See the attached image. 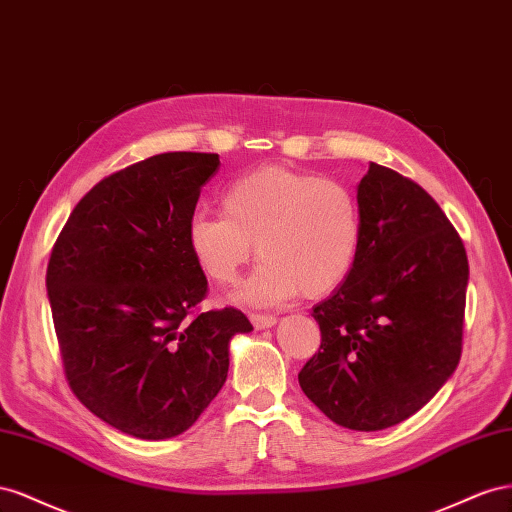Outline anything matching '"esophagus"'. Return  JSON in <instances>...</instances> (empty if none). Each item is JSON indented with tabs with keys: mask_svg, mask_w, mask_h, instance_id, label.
Instances as JSON below:
<instances>
[{
	"mask_svg": "<svg viewBox=\"0 0 512 512\" xmlns=\"http://www.w3.org/2000/svg\"><path fill=\"white\" fill-rule=\"evenodd\" d=\"M251 324L257 330H264V328H272L276 324V317L274 315H266V313H251Z\"/></svg>",
	"mask_w": 512,
	"mask_h": 512,
	"instance_id": "1",
	"label": "esophagus"
}]
</instances>
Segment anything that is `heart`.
Segmentation results:
<instances>
[{
	"instance_id": "heart-1",
	"label": "heart",
	"mask_w": 512,
	"mask_h": 512,
	"mask_svg": "<svg viewBox=\"0 0 512 512\" xmlns=\"http://www.w3.org/2000/svg\"><path fill=\"white\" fill-rule=\"evenodd\" d=\"M223 214L199 212L188 223V246L214 285L229 287L253 257L259 268L242 287L251 304L326 296L352 274L362 242L360 203L339 180L281 165L233 180Z\"/></svg>"
}]
</instances>
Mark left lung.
Listing matches in <instances>:
<instances>
[{"label":"left lung","instance_id":"obj_1","mask_svg":"<svg viewBox=\"0 0 512 512\" xmlns=\"http://www.w3.org/2000/svg\"><path fill=\"white\" fill-rule=\"evenodd\" d=\"M358 203V261L313 309L321 345L298 382L332 422L379 431L416 414L455 373L470 266L457 229L414 180L371 163Z\"/></svg>","mask_w":512,"mask_h":512}]
</instances>
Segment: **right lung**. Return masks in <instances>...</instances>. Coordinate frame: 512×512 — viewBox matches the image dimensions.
<instances>
[{
    "instance_id": "obj_1",
    "label": "right lung",
    "mask_w": 512,
    "mask_h": 512,
    "mask_svg": "<svg viewBox=\"0 0 512 512\" xmlns=\"http://www.w3.org/2000/svg\"><path fill=\"white\" fill-rule=\"evenodd\" d=\"M218 154L167 152L102 178L70 212L47 266L64 373L100 420L141 440L180 435L223 388L233 306L199 313L208 279L188 223Z\"/></svg>"
}]
</instances>
